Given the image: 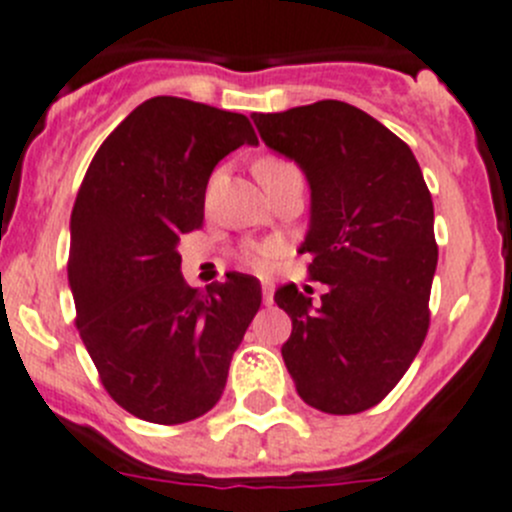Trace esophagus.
Segmentation results:
<instances>
[{
	"label": "esophagus",
	"instance_id": "34e87169",
	"mask_svg": "<svg viewBox=\"0 0 512 512\" xmlns=\"http://www.w3.org/2000/svg\"><path fill=\"white\" fill-rule=\"evenodd\" d=\"M261 292H264V304L274 302V284H271V281H264V284H261Z\"/></svg>",
	"mask_w": 512,
	"mask_h": 512
}]
</instances>
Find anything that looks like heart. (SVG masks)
Masks as SVG:
<instances>
[{
  "mask_svg": "<svg viewBox=\"0 0 512 512\" xmlns=\"http://www.w3.org/2000/svg\"><path fill=\"white\" fill-rule=\"evenodd\" d=\"M274 164H287V162H281V159H261V162L256 164V170H259V167H274ZM246 259H248V264L253 266V269L269 271L271 266H274V261L279 259V246H274V243L253 246V248H248Z\"/></svg>",
  "mask_w": 512,
  "mask_h": 512,
  "instance_id": "heart-1",
  "label": "heart"
}]
</instances>
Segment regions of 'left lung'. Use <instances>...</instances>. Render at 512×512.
<instances>
[{
    "label": "left lung",
    "instance_id": "obj_1",
    "mask_svg": "<svg viewBox=\"0 0 512 512\" xmlns=\"http://www.w3.org/2000/svg\"><path fill=\"white\" fill-rule=\"evenodd\" d=\"M251 119L266 147L307 177L299 253L312 256V279L327 284L320 304L294 284L276 289L274 302L292 317L281 358L304 403L360 414L393 391L429 330L439 259L429 187L414 152L350 103Z\"/></svg>",
    "mask_w": 512,
    "mask_h": 512
}]
</instances>
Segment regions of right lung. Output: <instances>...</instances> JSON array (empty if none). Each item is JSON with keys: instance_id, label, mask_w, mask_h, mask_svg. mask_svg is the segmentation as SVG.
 I'll list each match as a JSON object with an SVG mask.
<instances>
[{"instance_id": "right-lung-1", "label": "right lung", "mask_w": 512, "mask_h": 512, "mask_svg": "<svg viewBox=\"0 0 512 512\" xmlns=\"http://www.w3.org/2000/svg\"><path fill=\"white\" fill-rule=\"evenodd\" d=\"M259 139L243 114L154 96L101 144L70 215L68 284L78 332L121 409L185 424L218 403L261 284H185L182 233L203 225L215 164Z\"/></svg>"}]
</instances>
